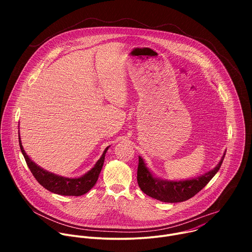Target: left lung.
Instances as JSON below:
<instances>
[{"label": "left lung", "mask_w": 252, "mask_h": 252, "mask_svg": "<svg viewBox=\"0 0 252 252\" xmlns=\"http://www.w3.org/2000/svg\"><path fill=\"white\" fill-rule=\"evenodd\" d=\"M225 153L222 156L220 163L212 170L206 172L205 174L197 177L189 179V181L181 182H167L161 181L155 177L152 172L146 166L143 159L138 157V166H137V184L140 189L147 195L156 198L163 202H182L186 201L197 192H199L215 175L224 159Z\"/></svg>", "instance_id": "1"}]
</instances>
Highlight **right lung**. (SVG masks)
<instances>
[{
  "instance_id": "obj_1",
  "label": "right lung",
  "mask_w": 252,
  "mask_h": 252,
  "mask_svg": "<svg viewBox=\"0 0 252 252\" xmlns=\"http://www.w3.org/2000/svg\"><path fill=\"white\" fill-rule=\"evenodd\" d=\"M19 143H20L21 152L27 162V165L29 166L34 178L37 179V182L51 192L61 194V195H71V196L83 195L87 193L90 189H92V188L95 185L99 172L103 165L105 153L107 149H109V147H107L104 150L100 158L96 161L94 166L88 173L78 178H67V177H63V176H59L57 174L51 173L43 169L42 167L38 166L33 161H32V159L27 156V154L23 149L20 134H19Z\"/></svg>"
}]
</instances>
